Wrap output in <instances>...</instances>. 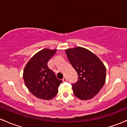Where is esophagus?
<instances>
[{
	"instance_id": "esophagus-1",
	"label": "esophagus",
	"mask_w": 127,
	"mask_h": 127,
	"mask_svg": "<svg viewBox=\"0 0 127 127\" xmlns=\"http://www.w3.org/2000/svg\"><path fill=\"white\" fill-rule=\"evenodd\" d=\"M67 81V78H63V82H66Z\"/></svg>"
}]
</instances>
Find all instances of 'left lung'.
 <instances>
[{
    "label": "left lung",
    "mask_w": 127,
    "mask_h": 127,
    "mask_svg": "<svg viewBox=\"0 0 127 127\" xmlns=\"http://www.w3.org/2000/svg\"><path fill=\"white\" fill-rule=\"evenodd\" d=\"M66 53L78 76L77 82L72 84L73 93L82 100L92 98L105 84V66L96 55L81 47L68 49Z\"/></svg>",
    "instance_id": "8db88e82"
}]
</instances>
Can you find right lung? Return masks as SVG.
I'll list each match as a JSON object with an SVG mask.
<instances>
[{
  "mask_svg": "<svg viewBox=\"0 0 127 127\" xmlns=\"http://www.w3.org/2000/svg\"><path fill=\"white\" fill-rule=\"evenodd\" d=\"M57 50L44 49L34 55L25 66L23 79L26 87L35 96L49 100L57 95L62 81L48 66Z\"/></svg>",
  "mask_w": 127,
  "mask_h": 127,
  "instance_id": "1",
  "label": "right lung"
}]
</instances>
